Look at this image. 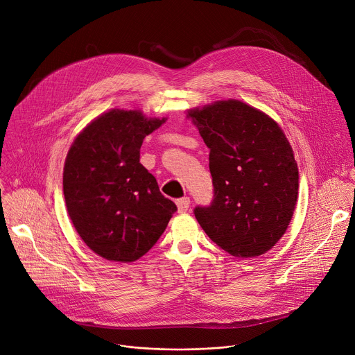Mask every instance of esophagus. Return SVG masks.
<instances>
[{"label": "esophagus", "mask_w": 355, "mask_h": 355, "mask_svg": "<svg viewBox=\"0 0 355 355\" xmlns=\"http://www.w3.org/2000/svg\"><path fill=\"white\" fill-rule=\"evenodd\" d=\"M177 208H178V212L180 214H185L188 209H189V205H191V200L189 198H181V199H177Z\"/></svg>", "instance_id": "esophagus-1"}]
</instances>
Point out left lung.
<instances>
[{
  "mask_svg": "<svg viewBox=\"0 0 355 355\" xmlns=\"http://www.w3.org/2000/svg\"><path fill=\"white\" fill-rule=\"evenodd\" d=\"M209 147L215 198L195 218L230 256L266 254L293 216L299 171L281 126L240 99H222L187 111Z\"/></svg>",
  "mask_w": 355,
  "mask_h": 355,
  "instance_id": "8db88e82",
  "label": "left lung"
}]
</instances>
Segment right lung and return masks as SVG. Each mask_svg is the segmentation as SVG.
Returning <instances> with one entry per match:
<instances>
[{
    "instance_id": "right-lung-1",
    "label": "right lung",
    "mask_w": 355,
    "mask_h": 355,
    "mask_svg": "<svg viewBox=\"0 0 355 355\" xmlns=\"http://www.w3.org/2000/svg\"><path fill=\"white\" fill-rule=\"evenodd\" d=\"M167 118L112 108L74 139L64 162L67 214L81 240L108 261L132 263L153 247L177 207L140 164V147Z\"/></svg>"
}]
</instances>
